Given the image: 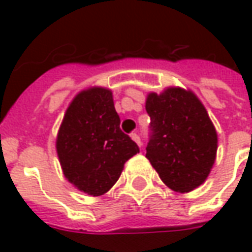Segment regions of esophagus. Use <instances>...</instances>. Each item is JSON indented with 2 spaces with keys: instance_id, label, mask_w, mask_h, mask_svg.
I'll use <instances>...</instances> for the list:
<instances>
[{
  "instance_id": "esophagus-1",
  "label": "esophagus",
  "mask_w": 252,
  "mask_h": 252,
  "mask_svg": "<svg viewBox=\"0 0 252 252\" xmlns=\"http://www.w3.org/2000/svg\"><path fill=\"white\" fill-rule=\"evenodd\" d=\"M130 137H131L133 140H134V141H136V144H137L138 147H141V144H143V143H141V140H140V136H138L137 133H131V136H130Z\"/></svg>"
}]
</instances>
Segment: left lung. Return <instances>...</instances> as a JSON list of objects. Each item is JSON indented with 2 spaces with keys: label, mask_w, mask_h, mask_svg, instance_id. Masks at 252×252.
<instances>
[{
  "label": "left lung",
  "mask_w": 252,
  "mask_h": 252,
  "mask_svg": "<svg viewBox=\"0 0 252 252\" xmlns=\"http://www.w3.org/2000/svg\"><path fill=\"white\" fill-rule=\"evenodd\" d=\"M150 140L146 157L162 182L177 193H189L205 182L215 162L217 130L191 91L170 87L148 94Z\"/></svg>",
  "instance_id": "left-lung-1"
}]
</instances>
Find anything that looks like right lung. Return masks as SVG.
Instances as JSON below:
<instances>
[{
	"label": "right lung",
	"mask_w": 252,
	"mask_h": 252,
	"mask_svg": "<svg viewBox=\"0 0 252 252\" xmlns=\"http://www.w3.org/2000/svg\"><path fill=\"white\" fill-rule=\"evenodd\" d=\"M112 93L93 87L67 108L57 138V153L67 180L90 195H102L118 182L125 162L138 153L125 134Z\"/></svg>",
	"instance_id": "add662e5"
}]
</instances>
